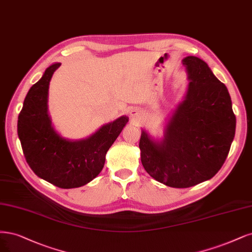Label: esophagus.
<instances>
[{"label":"esophagus","mask_w":252,"mask_h":252,"mask_svg":"<svg viewBox=\"0 0 252 252\" xmlns=\"http://www.w3.org/2000/svg\"><path fill=\"white\" fill-rule=\"evenodd\" d=\"M137 115H138V114H137L136 111H134V110L131 111V116H132V117H135V116H137Z\"/></svg>","instance_id":"esophagus-1"}]
</instances>
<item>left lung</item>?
I'll use <instances>...</instances> for the list:
<instances>
[{"label": "left lung", "mask_w": 252, "mask_h": 252, "mask_svg": "<svg viewBox=\"0 0 252 252\" xmlns=\"http://www.w3.org/2000/svg\"><path fill=\"white\" fill-rule=\"evenodd\" d=\"M190 80L186 100L153 142L142 131L141 159L148 174L172 188H189L214 177L226 159L236 132L228 91L203 60L186 57Z\"/></svg>", "instance_id": "obj_1"}]
</instances>
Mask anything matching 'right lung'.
Masks as SVG:
<instances>
[{
  "label": "right lung",
  "mask_w": 252,
  "mask_h": 252,
  "mask_svg": "<svg viewBox=\"0 0 252 252\" xmlns=\"http://www.w3.org/2000/svg\"><path fill=\"white\" fill-rule=\"evenodd\" d=\"M60 66H49L41 79L32 85L25 98L17 121L23 153L31 170L50 184L62 189L79 188L99 175L105 155L128 122L121 117L104 125L86 140L70 142L51 126L47 111L49 83Z\"/></svg>",
  "instance_id": "add662e5"
}]
</instances>
